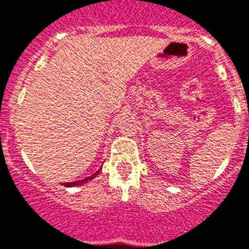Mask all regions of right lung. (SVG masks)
<instances>
[{
	"label": "right lung",
	"instance_id": "1",
	"mask_svg": "<svg viewBox=\"0 0 249 249\" xmlns=\"http://www.w3.org/2000/svg\"><path fill=\"white\" fill-rule=\"evenodd\" d=\"M99 172H101V170H98L97 173H94L93 176H90V177H88V178H84V179H81V181H76V182H66V183H63V186H67V187H73V186L84 185V183H86V182H89L90 179H93L94 177H97V174H99Z\"/></svg>",
	"mask_w": 249,
	"mask_h": 249
}]
</instances>
